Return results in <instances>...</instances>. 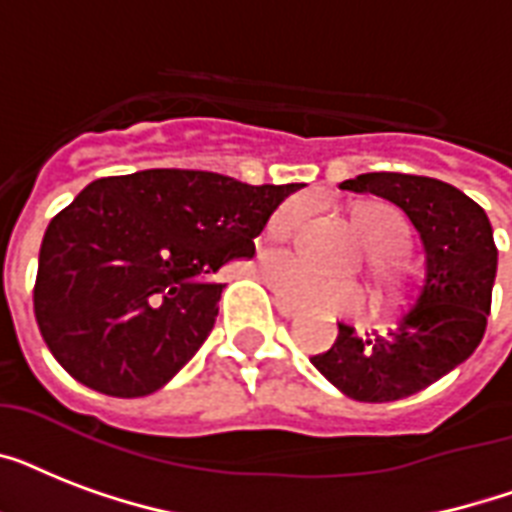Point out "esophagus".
Listing matches in <instances>:
<instances>
[{
	"label": "esophagus",
	"mask_w": 512,
	"mask_h": 512,
	"mask_svg": "<svg viewBox=\"0 0 512 512\" xmlns=\"http://www.w3.org/2000/svg\"><path fill=\"white\" fill-rule=\"evenodd\" d=\"M273 303H276V311H279L281 316H284V319H295L297 313H300V311H297V308H295V305L284 303V300H281L279 295L273 297Z\"/></svg>",
	"instance_id": "esophagus-1"
}]
</instances>
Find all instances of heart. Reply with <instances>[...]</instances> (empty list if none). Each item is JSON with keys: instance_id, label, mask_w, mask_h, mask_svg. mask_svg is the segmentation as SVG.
Instances as JSON below:
<instances>
[{"instance_id": "1", "label": "heart", "mask_w": 512, "mask_h": 512, "mask_svg": "<svg viewBox=\"0 0 512 512\" xmlns=\"http://www.w3.org/2000/svg\"><path fill=\"white\" fill-rule=\"evenodd\" d=\"M311 212V201L303 196L284 201L265 225V236L276 244H284L300 231L305 217ZM353 225L361 233L366 244V273L374 281L377 295L382 303H398L404 295L406 273L398 255L409 244V225L404 215L390 204H361L353 212ZM265 279L271 281L273 289L279 292L287 303L305 308V311H332V313H356L364 308V289L356 284H340V281H327L308 271L295 257L268 255L263 260Z\"/></svg>"}]
</instances>
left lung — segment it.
I'll use <instances>...</instances> for the list:
<instances>
[{
	"label": "left lung",
	"mask_w": 512,
	"mask_h": 512,
	"mask_svg": "<svg viewBox=\"0 0 512 512\" xmlns=\"http://www.w3.org/2000/svg\"><path fill=\"white\" fill-rule=\"evenodd\" d=\"M342 191L374 193L406 212L425 247V279L388 332L337 324L335 345L311 364L348 398L385 404L414 396L478 348L492 311V223L460 188L425 175L366 172Z\"/></svg>",
	"instance_id": "left-lung-1"
}]
</instances>
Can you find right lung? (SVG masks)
<instances>
[{
	"instance_id": "right-lung-1",
	"label": "right lung",
	"mask_w": 512,
	"mask_h": 512,
	"mask_svg": "<svg viewBox=\"0 0 512 512\" xmlns=\"http://www.w3.org/2000/svg\"><path fill=\"white\" fill-rule=\"evenodd\" d=\"M289 185L201 170L100 177L52 217L34 316L76 382L114 398L154 393L215 327L223 265L249 260Z\"/></svg>"
}]
</instances>
